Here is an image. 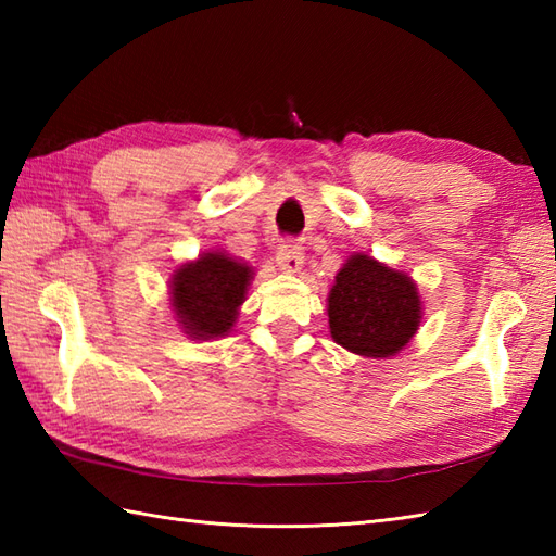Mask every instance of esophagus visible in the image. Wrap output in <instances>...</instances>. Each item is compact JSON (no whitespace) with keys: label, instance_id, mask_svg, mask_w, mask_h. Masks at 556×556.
<instances>
[{"label":"esophagus","instance_id":"obj_1","mask_svg":"<svg viewBox=\"0 0 556 556\" xmlns=\"http://www.w3.org/2000/svg\"><path fill=\"white\" fill-rule=\"evenodd\" d=\"M305 263V253L299 245H281L277 251V267L287 275H296Z\"/></svg>","mask_w":556,"mask_h":556}]
</instances>
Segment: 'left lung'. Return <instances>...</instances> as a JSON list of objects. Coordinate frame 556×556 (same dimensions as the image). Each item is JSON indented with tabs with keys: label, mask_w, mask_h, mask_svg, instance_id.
Returning <instances> with one entry per match:
<instances>
[{
	"label": "left lung",
	"mask_w": 556,
	"mask_h": 556,
	"mask_svg": "<svg viewBox=\"0 0 556 556\" xmlns=\"http://www.w3.org/2000/svg\"><path fill=\"white\" fill-rule=\"evenodd\" d=\"M329 334L363 358H392L416 337L422 320L418 285L408 271L368 253H353L327 296Z\"/></svg>",
	"instance_id": "left-lung-1"
}]
</instances>
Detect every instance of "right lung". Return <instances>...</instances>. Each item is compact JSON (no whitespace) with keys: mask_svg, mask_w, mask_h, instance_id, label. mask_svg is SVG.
I'll list each match as a JSON object with an SVG mask.
<instances>
[{"mask_svg":"<svg viewBox=\"0 0 556 556\" xmlns=\"http://www.w3.org/2000/svg\"><path fill=\"white\" fill-rule=\"evenodd\" d=\"M255 269L227 251L186 260L169 277V308L191 341L227 337L239 317Z\"/></svg>","mask_w":556,"mask_h":556,"instance_id":"add662e5","label":"right lung"}]
</instances>
